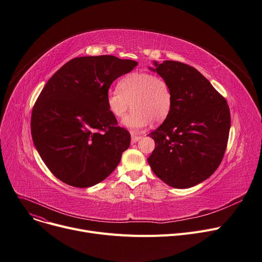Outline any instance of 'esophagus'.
I'll list each match as a JSON object with an SVG mask.
<instances>
[{"instance_id":"obj_1","label":"esophagus","mask_w":262,"mask_h":262,"mask_svg":"<svg viewBox=\"0 0 262 262\" xmlns=\"http://www.w3.org/2000/svg\"><path fill=\"white\" fill-rule=\"evenodd\" d=\"M130 135H132V143H136L137 141H139L141 139L140 135H138V134H136L134 132H132Z\"/></svg>"}]
</instances>
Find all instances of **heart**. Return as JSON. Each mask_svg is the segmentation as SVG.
<instances>
[{
  "instance_id": "heart-1",
  "label": "heart",
  "mask_w": 262,
  "mask_h": 262,
  "mask_svg": "<svg viewBox=\"0 0 262 262\" xmlns=\"http://www.w3.org/2000/svg\"><path fill=\"white\" fill-rule=\"evenodd\" d=\"M117 90L106 94V106L116 118H122L129 110L122 124L138 130L154 121L162 123L171 111L172 94L165 79L149 73H130L122 78Z\"/></svg>"
}]
</instances>
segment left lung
Here are the masks:
<instances>
[{
  "label": "left lung",
  "instance_id": "1",
  "mask_svg": "<svg viewBox=\"0 0 262 262\" xmlns=\"http://www.w3.org/2000/svg\"><path fill=\"white\" fill-rule=\"evenodd\" d=\"M154 65L150 71L170 86L172 104L166 120L148 135L155 149L147 162L167 185L195 186L222 161L231 128L228 102L194 67L177 61Z\"/></svg>",
  "mask_w": 262,
  "mask_h": 262
}]
</instances>
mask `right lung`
<instances>
[{"label":"right lung","mask_w":262,"mask_h":262,"mask_svg":"<svg viewBox=\"0 0 262 262\" xmlns=\"http://www.w3.org/2000/svg\"><path fill=\"white\" fill-rule=\"evenodd\" d=\"M138 65L114 56L79 57L52 76L31 114V136L40 157L62 182L90 187L118 166L130 135L106 106L112 83Z\"/></svg>","instance_id":"1"}]
</instances>
